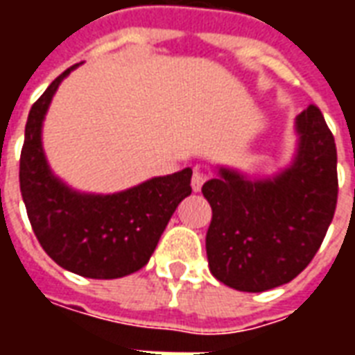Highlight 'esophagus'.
Instances as JSON below:
<instances>
[{
  "instance_id": "obj_1",
  "label": "esophagus",
  "mask_w": 355,
  "mask_h": 355,
  "mask_svg": "<svg viewBox=\"0 0 355 355\" xmlns=\"http://www.w3.org/2000/svg\"><path fill=\"white\" fill-rule=\"evenodd\" d=\"M203 182H205V175H203L201 171H193V175H192V190L193 192H200Z\"/></svg>"
}]
</instances>
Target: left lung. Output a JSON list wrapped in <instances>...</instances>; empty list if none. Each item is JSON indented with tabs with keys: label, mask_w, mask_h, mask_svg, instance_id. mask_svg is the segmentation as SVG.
<instances>
[{
	"label": "left lung",
	"mask_w": 355,
	"mask_h": 355,
	"mask_svg": "<svg viewBox=\"0 0 355 355\" xmlns=\"http://www.w3.org/2000/svg\"><path fill=\"white\" fill-rule=\"evenodd\" d=\"M297 155L272 178L218 169L201 192L213 209L209 270L232 289L262 293L295 279L318 253L336 209V146L310 104L297 116Z\"/></svg>",
	"instance_id": "8db88e82"
}]
</instances>
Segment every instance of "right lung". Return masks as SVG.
<instances>
[{
	"instance_id": "obj_1",
	"label": "right lung",
	"mask_w": 355,
	"mask_h": 355,
	"mask_svg": "<svg viewBox=\"0 0 355 355\" xmlns=\"http://www.w3.org/2000/svg\"><path fill=\"white\" fill-rule=\"evenodd\" d=\"M78 66L60 73L28 114L20 193L35 238L58 266L83 277L116 279L146 266L178 203L192 193V169L108 196L76 192L55 177L43 154V117L60 81Z\"/></svg>"
}]
</instances>
